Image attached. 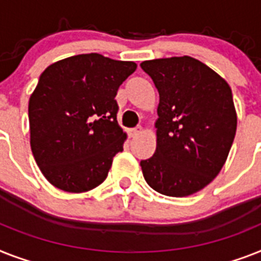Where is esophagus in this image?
<instances>
[{
  "label": "esophagus",
  "mask_w": 261,
  "mask_h": 261,
  "mask_svg": "<svg viewBox=\"0 0 261 261\" xmlns=\"http://www.w3.org/2000/svg\"><path fill=\"white\" fill-rule=\"evenodd\" d=\"M142 127H137V128H131L130 131H128V135H130L131 138H135L138 137L139 134H142Z\"/></svg>",
  "instance_id": "1"
}]
</instances>
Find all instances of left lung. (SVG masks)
I'll use <instances>...</instances> for the list:
<instances>
[{
	"instance_id": "left-lung-1",
	"label": "left lung",
	"mask_w": 261,
	"mask_h": 261,
	"mask_svg": "<svg viewBox=\"0 0 261 261\" xmlns=\"http://www.w3.org/2000/svg\"><path fill=\"white\" fill-rule=\"evenodd\" d=\"M160 103L156 149L141 161L150 188L186 197L209 185L225 164L237 128L232 90L224 77L190 56L141 63Z\"/></svg>"
}]
</instances>
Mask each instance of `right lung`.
Segmentation results:
<instances>
[{
	"label": "right lung",
	"instance_id": "1",
	"mask_svg": "<svg viewBox=\"0 0 261 261\" xmlns=\"http://www.w3.org/2000/svg\"><path fill=\"white\" fill-rule=\"evenodd\" d=\"M135 69L134 61L86 54L40 75L28 106L31 149L55 188L84 193L107 178L127 138L116 120V91Z\"/></svg>",
	"mask_w": 261,
	"mask_h": 261
}]
</instances>
